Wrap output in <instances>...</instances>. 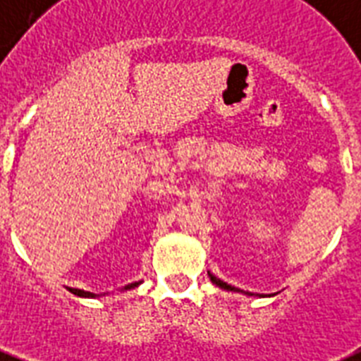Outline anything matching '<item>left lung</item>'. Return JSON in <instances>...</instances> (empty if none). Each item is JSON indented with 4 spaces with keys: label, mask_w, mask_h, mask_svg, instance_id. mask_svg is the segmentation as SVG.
Instances as JSON below:
<instances>
[{
    "label": "left lung",
    "mask_w": 361,
    "mask_h": 361,
    "mask_svg": "<svg viewBox=\"0 0 361 361\" xmlns=\"http://www.w3.org/2000/svg\"><path fill=\"white\" fill-rule=\"evenodd\" d=\"M209 276H211V281L214 282V284H216V286L224 288V290H228V292H241V290H237V288H233V286H231V284H228V282L220 281V279H216V276L211 275V273H209ZM250 295H252V294H250Z\"/></svg>",
    "instance_id": "obj_1"
}]
</instances>
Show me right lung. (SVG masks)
Returning <instances> with one entry per match:
<instances>
[{
    "instance_id": "right-lung-1",
    "label": "right lung",
    "mask_w": 361,
    "mask_h": 361,
    "mask_svg": "<svg viewBox=\"0 0 361 361\" xmlns=\"http://www.w3.org/2000/svg\"><path fill=\"white\" fill-rule=\"evenodd\" d=\"M139 284H141V282H131V284H128V286H124L126 290H130V288H135V286H139ZM75 294L77 295H82V298H94V295H97V294H92V292H85V290H73Z\"/></svg>"
}]
</instances>
